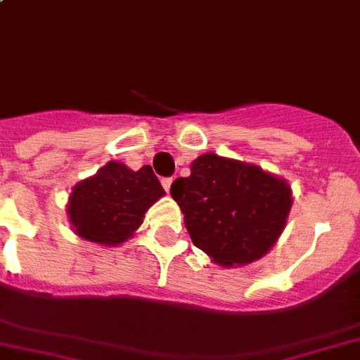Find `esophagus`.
<instances>
[{"mask_svg":"<svg viewBox=\"0 0 360 360\" xmlns=\"http://www.w3.org/2000/svg\"><path fill=\"white\" fill-rule=\"evenodd\" d=\"M172 183H174V179H172V177H166V179H162V186H165L166 192H170Z\"/></svg>","mask_w":360,"mask_h":360,"instance_id":"esophagus-1","label":"esophagus"}]
</instances>
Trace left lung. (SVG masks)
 Returning <instances> with one entry per match:
<instances>
[{
	"label": "left lung",
	"mask_w": 360,
	"mask_h": 360,
	"mask_svg": "<svg viewBox=\"0 0 360 360\" xmlns=\"http://www.w3.org/2000/svg\"><path fill=\"white\" fill-rule=\"evenodd\" d=\"M194 245L221 267L249 265L273 249L285 229L292 192L262 166L216 153L190 165L170 190Z\"/></svg>",
	"instance_id": "left-lung-1"
}]
</instances>
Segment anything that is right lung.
<instances>
[{
	"mask_svg": "<svg viewBox=\"0 0 360 360\" xmlns=\"http://www.w3.org/2000/svg\"><path fill=\"white\" fill-rule=\"evenodd\" d=\"M165 194L152 166L135 172L122 162L110 161L72 186L65 212L77 236L115 247L134 236L148 208Z\"/></svg>",
	"mask_w": 360,
	"mask_h": 360,
	"instance_id": "right-lung-1",
	"label": "right lung"
}]
</instances>
